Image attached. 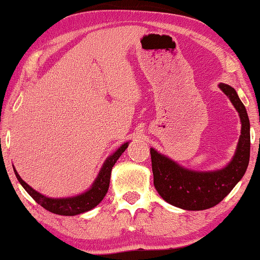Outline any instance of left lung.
Returning <instances> with one entry per match:
<instances>
[{
    "instance_id": "obj_1",
    "label": "left lung",
    "mask_w": 260,
    "mask_h": 260,
    "mask_svg": "<svg viewBox=\"0 0 260 260\" xmlns=\"http://www.w3.org/2000/svg\"><path fill=\"white\" fill-rule=\"evenodd\" d=\"M220 90L230 98L239 113L241 135L236 154L225 168L213 172H195L183 168L173 159L150 149L151 167L156 190L163 200L187 211H202L214 207L230 194L243 179L250 161V119L236 90L219 84Z\"/></svg>"
}]
</instances>
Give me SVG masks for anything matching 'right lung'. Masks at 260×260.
Here are the masks:
<instances>
[{
	"label": "right lung",
	"instance_id": "obj_1",
	"mask_svg": "<svg viewBox=\"0 0 260 260\" xmlns=\"http://www.w3.org/2000/svg\"><path fill=\"white\" fill-rule=\"evenodd\" d=\"M129 145V142L120 145L117 150L113 152L111 156L106 158V161L103 165L101 172H99L97 179L94 180L93 184L88 190L85 193L77 195V197L72 198H60V199H53L47 198L45 195L39 193V191L34 190L29 184H27L24 181L21 179L19 174L14 168L15 175L28 194L38 202L39 205L42 206L47 211L54 213V214L59 215H77L85 213L87 211H91L94 208L99 202H101L104 197L108 193L109 184H110V177H111V170L112 167L115 166L117 159L120 157V155L125 151V149Z\"/></svg>",
	"mask_w": 260,
	"mask_h": 260
}]
</instances>
